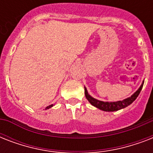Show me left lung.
Instances as JSON below:
<instances>
[{
	"mask_svg": "<svg viewBox=\"0 0 153 153\" xmlns=\"http://www.w3.org/2000/svg\"><path fill=\"white\" fill-rule=\"evenodd\" d=\"M143 84H141V86H140V88L138 89L137 91H136L135 93L133 94V95L129 97L128 98H126L122 101H118V102H102V101L97 100L95 98H94L93 97H91L87 92L86 87L85 88V95H86V99L89 101V102L91 103L92 105L97 107L99 109H102L103 111H108V112H114L117 111L119 109H124L130 104H132L134 101L136 100V98H137L139 94L141 91V89L143 87Z\"/></svg>",
	"mask_w": 153,
	"mask_h": 153,
	"instance_id": "obj_1",
	"label": "left lung"
}]
</instances>
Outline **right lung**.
<instances>
[{"label": "right lung", "mask_w": 153, "mask_h": 153, "mask_svg": "<svg viewBox=\"0 0 153 153\" xmlns=\"http://www.w3.org/2000/svg\"><path fill=\"white\" fill-rule=\"evenodd\" d=\"M53 106V105H49V106H48L46 108V109H49V108H51V107H52Z\"/></svg>", "instance_id": "add662e5"}]
</instances>
